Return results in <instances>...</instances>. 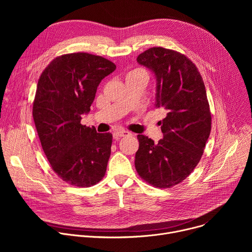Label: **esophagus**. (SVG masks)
I'll return each mask as SVG.
<instances>
[{"label":"esophagus","mask_w":252,"mask_h":252,"mask_svg":"<svg viewBox=\"0 0 252 252\" xmlns=\"http://www.w3.org/2000/svg\"><path fill=\"white\" fill-rule=\"evenodd\" d=\"M115 134H116L117 136H119V137H124V136H128V135H130L131 133L128 132V131H126V130H118V131L115 132Z\"/></svg>","instance_id":"1"}]
</instances>
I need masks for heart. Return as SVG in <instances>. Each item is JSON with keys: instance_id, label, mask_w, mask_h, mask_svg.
Listing matches in <instances>:
<instances>
[{"instance_id": "heart-1", "label": "heart", "mask_w": 252, "mask_h": 252, "mask_svg": "<svg viewBox=\"0 0 252 252\" xmlns=\"http://www.w3.org/2000/svg\"><path fill=\"white\" fill-rule=\"evenodd\" d=\"M133 77H145L148 79V75L146 73L145 69L142 68H134L126 74V79H129V78H133Z\"/></svg>"}]
</instances>
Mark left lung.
<instances>
[{"label":"left lung","instance_id":"obj_1","mask_svg":"<svg viewBox=\"0 0 252 252\" xmlns=\"http://www.w3.org/2000/svg\"><path fill=\"white\" fill-rule=\"evenodd\" d=\"M157 77L156 106L165 112L158 143L138 134L134 165L138 175L156 188L170 189L192 172L211 130V114L203 80L196 65L179 52L151 48L136 59Z\"/></svg>","mask_w":252,"mask_h":252}]
</instances>
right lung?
Returning <instances> with one entry per match:
<instances>
[{
	"instance_id": "add662e5",
	"label": "right lung",
	"mask_w": 252,
	"mask_h": 252,
	"mask_svg": "<svg viewBox=\"0 0 252 252\" xmlns=\"http://www.w3.org/2000/svg\"><path fill=\"white\" fill-rule=\"evenodd\" d=\"M117 65L88 53L65 54L43 70L32 102V118L52 169L79 188L99 183L111 156L113 134L81 124L96 89Z\"/></svg>"
}]
</instances>
